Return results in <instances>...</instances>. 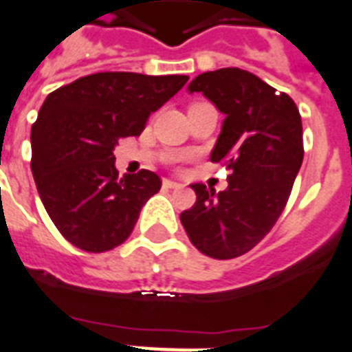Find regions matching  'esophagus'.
Segmentation results:
<instances>
[{
  "label": "esophagus",
  "instance_id": "34e87169",
  "mask_svg": "<svg viewBox=\"0 0 352 352\" xmlns=\"http://www.w3.org/2000/svg\"><path fill=\"white\" fill-rule=\"evenodd\" d=\"M164 187L165 188H176V187H179V183L174 182V179H164Z\"/></svg>",
  "mask_w": 352,
  "mask_h": 352
}]
</instances>
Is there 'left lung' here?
<instances>
[{"instance_id": "1", "label": "left lung", "mask_w": 352, "mask_h": 352, "mask_svg": "<svg viewBox=\"0 0 352 352\" xmlns=\"http://www.w3.org/2000/svg\"><path fill=\"white\" fill-rule=\"evenodd\" d=\"M187 89L203 93L225 115L210 162H223L232 174L217 194L190 185L197 199L179 219L201 254L234 259L254 248L286 207L304 158L300 113L289 95L246 69L207 72Z\"/></svg>"}]
</instances>
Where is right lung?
I'll return each mask as SVG.
<instances>
[{
    "instance_id": "right-lung-1",
    "label": "right lung",
    "mask_w": 352,
    "mask_h": 352,
    "mask_svg": "<svg viewBox=\"0 0 352 352\" xmlns=\"http://www.w3.org/2000/svg\"><path fill=\"white\" fill-rule=\"evenodd\" d=\"M187 75L102 72L52 91L32 126V174L48 216L74 246L100 254L122 245L162 187L156 173L118 178L120 138L138 136Z\"/></svg>"
}]
</instances>
